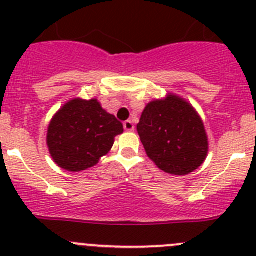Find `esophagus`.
<instances>
[{
	"label": "esophagus",
	"instance_id": "1",
	"mask_svg": "<svg viewBox=\"0 0 256 256\" xmlns=\"http://www.w3.org/2000/svg\"><path fill=\"white\" fill-rule=\"evenodd\" d=\"M124 128H125L126 131H134L135 126H134L132 121H131V120H126L125 122H124Z\"/></svg>",
	"mask_w": 256,
	"mask_h": 256
}]
</instances>
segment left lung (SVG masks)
I'll list each match as a JSON object with an SVG mask.
<instances>
[{"instance_id": "left-lung-1", "label": "left lung", "mask_w": 256, "mask_h": 256, "mask_svg": "<svg viewBox=\"0 0 256 256\" xmlns=\"http://www.w3.org/2000/svg\"><path fill=\"white\" fill-rule=\"evenodd\" d=\"M138 132L147 156L167 174H190L207 157L208 138L202 120L187 102L174 95L144 108Z\"/></svg>"}]
</instances>
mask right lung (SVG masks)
Here are the masks:
<instances>
[{
  "mask_svg": "<svg viewBox=\"0 0 256 256\" xmlns=\"http://www.w3.org/2000/svg\"><path fill=\"white\" fill-rule=\"evenodd\" d=\"M122 132V124L96 99H74L52 118L47 144L59 167L79 172L95 166L112 150L115 136Z\"/></svg>",
  "mask_w": 256,
  "mask_h": 256,
  "instance_id": "obj_1",
  "label": "right lung"
}]
</instances>
